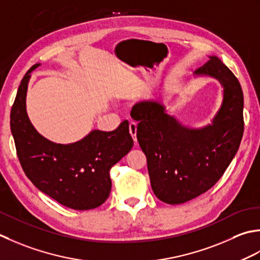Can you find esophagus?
I'll use <instances>...</instances> for the list:
<instances>
[{
  "label": "esophagus",
  "instance_id": "34e87169",
  "mask_svg": "<svg viewBox=\"0 0 260 260\" xmlns=\"http://www.w3.org/2000/svg\"><path fill=\"white\" fill-rule=\"evenodd\" d=\"M129 132L132 137V139H134V141L137 144V124L135 122H130Z\"/></svg>",
  "mask_w": 260,
  "mask_h": 260
}]
</instances>
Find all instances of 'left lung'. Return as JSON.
I'll use <instances>...</instances> for the list:
<instances>
[{
    "mask_svg": "<svg viewBox=\"0 0 260 260\" xmlns=\"http://www.w3.org/2000/svg\"><path fill=\"white\" fill-rule=\"evenodd\" d=\"M195 75L214 77L223 86V102L212 124L183 126L155 100L141 101L130 113L138 121L137 139L147 157L153 193L167 204L185 203L214 186L243 135V94L234 73L211 56Z\"/></svg>",
    "mask_w": 260,
    "mask_h": 260,
    "instance_id": "left-lung-1",
    "label": "left lung"
}]
</instances>
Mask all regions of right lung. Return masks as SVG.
<instances>
[{
	"label": "right lung",
	"instance_id": "1",
	"mask_svg": "<svg viewBox=\"0 0 260 260\" xmlns=\"http://www.w3.org/2000/svg\"><path fill=\"white\" fill-rule=\"evenodd\" d=\"M39 65L23 76L10 115L21 167L37 188L58 203L74 210L95 209L110 195V169L134 146L129 123L125 120L110 132L93 130L70 145L47 140L31 124L25 110L30 73Z\"/></svg>",
	"mask_w": 260,
	"mask_h": 260
}]
</instances>
